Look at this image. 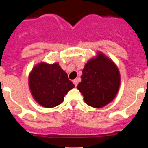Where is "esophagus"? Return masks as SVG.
Segmentation results:
<instances>
[{"instance_id": "34e87169", "label": "esophagus", "mask_w": 148, "mask_h": 148, "mask_svg": "<svg viewBox=\"0 0 148 148\" xmlns=\"http://www.w3.org/2000/svg\"><path fill=\"white\" fill-rule=\"evenodd\" d=\"M73 84H75V87H76V86L78 85V83L79 82V79H78V78H77V79H75V80L73 81Z\"/></svg>"}]
</instances>
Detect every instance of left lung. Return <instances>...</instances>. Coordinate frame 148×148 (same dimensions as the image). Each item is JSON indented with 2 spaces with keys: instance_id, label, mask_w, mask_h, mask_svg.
I'll use <instances>...</instances> for the list:
<instances>
[{
  "instance_id": "1",
  "label": "left lung",
  "mask_w": 148,
  "mask_h": 148,
  "mask_svg": "<svg viewBox=\"0 0 148 148\" xmlns=\"http://www.w3.org/2000/svg\"><path fill=\"white\" fill-rule=\"evenodd\" d=\"M78 89L88 105L102 108L118 92L120 74L114 63L103 54L90 60L84 66Z\"/></svg>"
}]
</instances>
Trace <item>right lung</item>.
Here are the masks:
<instances>
[{"mask_svg": "<svg viewBox=\"0 0 148 148\" xmlns=\"http://www.w3.org/2000/svg\"><path fill=\"white\" fill-rule=\"evenodd\" d=\"M29 84L34 99L45 108L59 105L69 90L75 87L58 64L40 63L32 70Z\"/></svg>", "mask_w": 148, "mask_h": 148, "instance_id": "add662e5", "label": "right lung"}]
</instances>
